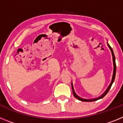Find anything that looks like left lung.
Instances as JSON below:
<instances>
[{
  "instance_id": "left-lung-1",
  "label": "left lung",
  "mask_w": 123,
  "mask_h": 123,
  "mask_svg": "<svg viewBox=\"0 0 123 123\" xmlns=\"http://www.w3.org/2000/svg\"><path fill=\"white\" fill-rule=\"evenodd\" d=\"M107 45H108V47L110 48V49L111 52V54H112V56H113V77H112V79H111V82L110 84V86H108V87L107 88V89L105 91V92H104V94H102V95H101L100 97H98V98H94V99H84V98H81V97H80L78 96V95H77L76 93H75L74 91V89H73V83H71V87H72V89H73V95L74 96L76 97V98H78V100H79L81 101H82V102H93V101H95V100H97L98 99H100V98H103V97H104L105 96V95H106L107 93L108 92V91H109V90L110 89L111 87V86H112L113 83L114 81H115V75H116V69H117V66H116V62H115V55H114V53H113V49H111V47L110 46L109 44L107 43Z\"/></svg>"
}]
</instances>
